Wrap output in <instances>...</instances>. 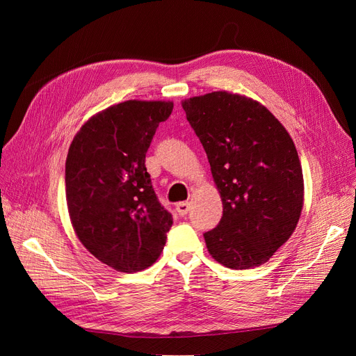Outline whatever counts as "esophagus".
Wrapping results in <instances>:
<instances>
[{
  "mask_svg": "<svg viewBox=\"0 0 356 356\" xmlns=\"http://www.w3.org/2000/svg\"><path fill=\"white\" fill-rule=\"evenodd\" d=\"M175 209L181 215V217H184V215H187L188 211H190V202H179V203H177Z\"/></svg>",
  "mask_w": 356,
  "mask_h": 356,
  "instance_id": "34e87169",
  "label": "esophagus"
}]
</instances>
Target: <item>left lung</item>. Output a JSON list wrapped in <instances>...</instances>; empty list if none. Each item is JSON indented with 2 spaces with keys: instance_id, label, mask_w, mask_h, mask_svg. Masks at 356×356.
Segmentation results:
<instances>
[{
  "instance_id": "left-lung-1",
  "label": "left lung",
  "mask_w": 356,
  "mask_h": 356,
  "mask_svg": "<svg viewBox=\"0 0 356 356\" xmlns=\"http://www.w3.org/2000/svg\"><path fill=\"white\" fill-rule=\"evenodd\" d=\"M181 105L222 200L220 224L203 234L209 254L236 270L267 263L294 233L303 209V170L293 139L245 95L211 92Z\"/></svg>"
}]
</instances>
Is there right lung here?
I'll return each mask as SVG.
<instances>
[{
    "instance_id": "1",
    "label": "right lung",
    "mask_w": 356,
    "mask_h": 356,
    "mask_svg": "<svg viewBox=\"0 0 356 356\" xmlns=\"http://www.w3.org/2000/svg\"><path fill=\"white\" fill-rule=\"evenodd\" d=\"M174 102L131 99L92 115L68 149L65 193L79 241L117 272L156 263L172 215L157 200L145 154Z\"/></svg>"
}]
</instances>
